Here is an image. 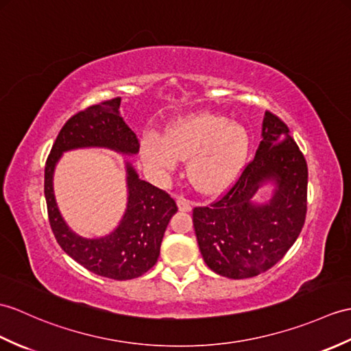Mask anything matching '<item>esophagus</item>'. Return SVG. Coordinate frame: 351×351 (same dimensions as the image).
Masks as SVG:
<instances>
[{
	"instance_id": "1",
	"label": "esophagus",
	"mask_w": 351,
	"mask_h": 351,
	"mask_svg": "<svg viewBox=\"0 0 351 351\" xmlns=\"http://www.w3.org/2000/svg\"><path fill=\"white\" fill-rule=\"evenodd\" d=\"M176 203H178L179 210H184V213H189V210H191V202L190 200H186L184 197H178Z\"/></svg>"
}]
</instances>
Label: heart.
<instances>
[{"label":"heart","mask_w":351,"mask_h":351,"mask_svg":"<svg viewBox=\"0 0 351 351\" xmlns=\"http://www.w3.org/2000/svg\"><path fill=\"white\" fill-rule=\"evenodd\" d=\"M250 133L245 125L210 112L178 119L165 136L146 133L141 154L146 165L170 173L179 160L186 161V176L200 193L217 194L233 184L247 162Z\"/></svg>","instance_id":"obj_1"}]
</instances>
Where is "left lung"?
Wrapping results in <instances>:
<instances>
[{
  "label": "left lung",
  "mask_w": 351,
  "mask_h": 351,
  "mask_svg": "<svg viewBox=\"0 0 351 351\" xmlns=\"http://www.w3.org/2000/svg\"><path fill=\"white\" fill-rule=\"evenodd\" d=\"M289 127L265 113L256 157L217 202L193 209L195 238L210 271L242 280L266 272L286 256L306 215L308 167ZM276 185L267 204L252 202L263 183Z\"/></svg>",
  "instance_id": "left-lung-1"
}]
</instances>
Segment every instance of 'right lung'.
<instances>
[{"mask_svg": "<svg viewBox=\"0 0 351 351\" xmlns=\"http://www.w3.org/2000/svg\"><path fill=\"white\" fill-rule=\"evenodd\" d=\"M138 141L121 115V99L77 112L56 137L45 166V197L49 223L60 247L88 271L112 280H133L157 263L162 236L178 210L175 200L142 181L127 161L128 202L118 227L108 236L82 238L64 221L53 194V170L64 152L79 148H108L125 156L138 152Z\"/></svg>", "mask_w": 351, "mask_h": 351, "instance_id": "right-lung-1", "label": "right lung"}]
</instances>
